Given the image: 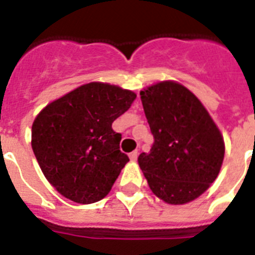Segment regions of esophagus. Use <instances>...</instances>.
<instances>
[{"label":"esophagus","instance_id":"1","mask_svg":"<svg viewBox=\"0 0 255 255\" xmlns=\"http://www.w3.org/2000/svg\"><path fill=\"white\" fill-rule=\"evenodd\" d=\"M129 158H130V160H131V162H135V160H137V158H138V151L130 152Z\"/></svg>","mask_w":255,"mask_h":255}]
</instances>
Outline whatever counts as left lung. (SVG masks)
Segmentation results:
<instances>
[{
    "label": "left lung",
    "instance_id": "1",
    "mask_svg": "<svg viewBox=\"0 0 255 255\" xmlns=\"http://www.w3.org/2000/svg\"><path fill=\"white\" fill-rule=\"evenodd\" d=\"M139 95L154 143L148 154L138 156V164L156 197L187 204L203 195L221 170V131L200 100L176 81H160Z\"/></svg>",
    "mask_w": 255,
    "mask_h": 255
}]
</instances>
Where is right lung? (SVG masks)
Here are the masks:
<instances>
[{
  "instance_id": "add662e5",
  "label": "right lung",
  "mask_w": 255,
  "mask_h": 255,
  "mask_svg": "<svg viewBox=\"0 0 255 255\" xmlns=\"http://www.w3.org/2000/svg\"><path fill=\"white\" fill-rule=\"evenodd\" d=\"M137 95L93 81L44 107L31 128V147L46 179L67 199L91 204L111 192L129 162L112 129Z\"/></svg>"
}]
</instances>
